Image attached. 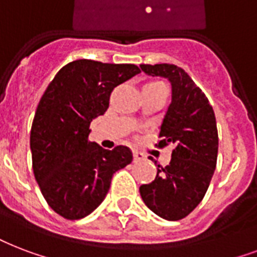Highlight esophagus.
Listing matches in <instances>:
<instances>
[{"label":"esophagus","mask_w":257,"mask_h":257,"mask_svg":"<svg viewBox=\"0 0 257 257\" xmlns=\"http://www.w3.org/2000/svg\"><path fill=\"white\" fill-rule=\"evenodd\" d=\"M133 160L135 162H142V160H144V155L140 154V152H137V151H133Z\"/></svg>","instance_id":"1"}]
</instances>
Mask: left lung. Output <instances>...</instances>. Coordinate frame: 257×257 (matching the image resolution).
<instances>
[{"label": "left lung", "instance_id": "1", "mask_svg": "<svg viewBox=\"0 0 257 257\" xmlns=\"http://www.w3.org/2000/svg\"><path fill=\"white\" fill-rule=\"evenodd\" d=\"M140 67L171 83V103L160 125L158 146H175L171 162L166 167L158 164L155 181L140 186V195L155 214L168 221L182 220L202 201L214 174L218 154L214 110L183 68L167 63Z\"/></svg>", "mask_w": 257, "mask_h": 257}]
</instances>
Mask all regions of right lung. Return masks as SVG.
Returning <instances> with one entry per match:
<instances>
[{"mask_svg":"<svg viewBox=\"0 0 257 257\" xmlns=\"http://www.w3.org/2000/svg\"><path fill=\"white\" fill-rule=\"evenodd\" d=\"M140 72L135 64L79 59L59 70L37 105L31 129L32 168L47 203L67 220L97 209L111 176L132 162L128 147L89 142L90 124L109 107L115 86Z\"/></svg>","mask_w":257,"mask_h":257,"instance_id":"add662e5","label":"right lung"}]
</instances>
